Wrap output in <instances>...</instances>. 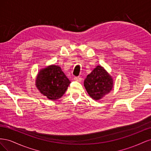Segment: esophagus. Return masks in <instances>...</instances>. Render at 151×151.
Listing matches in <instances>:
<instances>
[{"label": "esophagus", "mask_w": 151, "mask_h": 151, "mask_svg": "<svg viewBox=\"0 0 151 151\" xmlns=\"http://www.w3.org/2000/svg\"><path fill=\"white\" fill-rule=\"evenodd\" d=\"M74 79L76 81H78V82H81L82 81V78L80 76H77V77H74Z\"/></svg>", "instance_id": "esophagus-1"}]
</instances>
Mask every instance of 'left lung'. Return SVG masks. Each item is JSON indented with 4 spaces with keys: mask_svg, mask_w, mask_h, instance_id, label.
<instances>
[{
    "mask_svg": "<svg viewBox=\"0 0 151 151\" xmlns=\"http://www.w3.org/2000/svg\"><path fill=\"white\" fill-rule=\"evenodd\" d=\"M84 84L90 96L95 100H99L110 92L113 82L111 77L103 67L98 65L88 75Z\"/></svg>",
    "mask_w": 151,
    "mask_h": 151,
    "instance_id": "obj_1",
    "label": "left lung"
}]
</instances>
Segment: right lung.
Masks as SVG:
<instances>
[{
	"instance_id": "obj_1",
	"label": "right lung",
	"mask_w": 151,
	"mask_h": 151,
	"mask_svg": "<svg viewBox=\"0 0 151 151\" xmlns=\"http://www.w3.org/2000/svg\"><path fill=\"white\" fill-rule=\"evenodd\" d=\"M70 83V81L57 65H50L41 70L36 81L40 93L51 100L60 98Z\"/></svg>"
}]
</instances>
